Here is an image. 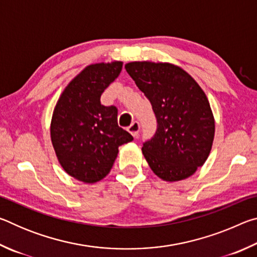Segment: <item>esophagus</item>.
Here are the masks:
<instances>
[{"label":"esophagus","instance_id":"1","mask_svg":"<svg viewBox=\"0 0 257 257\" xmlns=\"http://www.w3.org/2000/svg\"><path fill=\"white\" fill-rule=\"evenodd\" d=\"M139 129H141V124H139L137 121H134V122L128 127V132L132 134L134 137H136L139 133Z\"/></svg>","mask_w":257,"mask_h":257}]
</instances>
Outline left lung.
Instances as JSON below:
<instances>
[{"mask_svg":"<svg viewBox=\"0 0 257 257\" xmlns=\"http://www.w3.org/2000/svg\"><path fill=\"white\" fill-rule=\"evenodd\" d=\"M151 102L158 129L142 151L156 176L179 181L205 163L215 122L204 90L184 69L167 62L135 61L124 66Z\"/></svg>","mask_w":257,"mask_h":257,"instance_id":"obj_1","label":"left lung"}]
</instances>
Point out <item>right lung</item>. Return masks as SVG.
<instances>
[{
	"label": "right lung",
	"instance_id": "right-lung-1",
	"mask_svg": "<svg viewBox=\"0 0 257 257\" xmlns=\"http://www.w3.org/2000/svg\"><path fill=\"white\" fill-rule=\"evenodd\" d=\"M122 62L87 66L61 94L51 121V141L61 167L75 179L94 184L112 169L119 146L133 136L118 125V108L101 95L120 75Z\"/></svg>",
	"mask_w": 257,
	"mask_h": 257
}]
</instances>
